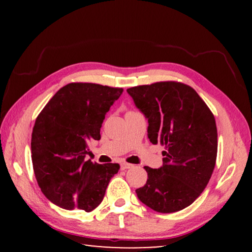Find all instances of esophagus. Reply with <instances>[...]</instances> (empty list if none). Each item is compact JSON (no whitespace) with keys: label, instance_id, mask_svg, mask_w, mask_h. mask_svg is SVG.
I'll list each match as a JSON object with an SVG mask.
<instances>
[{"label":"esophagus","instance_id":"1","mask_svg":"<svg viewBox=\"0 0 252 252\" xmlns=\"http://www.w3.org/2000/svg\"><path fill=\"white\" fill-rule=\"evenodd\" d=\"M120 167H121V170H126V169H130V168L133 167V164L127 163V162H121Z\"/></svg>","mask_w":252,"mask_h":252}]
</instances>
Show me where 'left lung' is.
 <instances>
[{
    "instance_id": "8db88e82",
    "label": "left lung",
    "mask_w": 252,
    "mask_h": 252,
    "mask_svg": "<svg viewBox=\"0 0 252 252\" xmlns=\"http://www.w3.org/2000/svg\"><path fill=\"white\" fill-rule=\"evenodd\" d=\"M126 92L148 119L150 141L164 146L163 165L144 167L147 183L135 192L157 212L180 211L202 193L212 176L218 152L215 116L194 89L177 81Z\"/></svg>"
}]
</instances>
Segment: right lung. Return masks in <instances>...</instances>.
<instances>
[{
	"label": "right lung",
	"mask_w": 252,
	"mask_h": 252,
	"mask_svg": "<svg viewBox=\"0 0 252 252\" xmlns=\"http://www.w3.org/2000/svg\"><path fill=\"white\" fill-rule=\"evenodd\" d=\"M122 92V88L72 82L60 89L37 116L31 139L32 163L37 185L51 202L87 212L102 202L120 165L84 158L89 142L100 140L105 113Z\"/></svg>",
	"instance_id": "1"
}]
</instances>
